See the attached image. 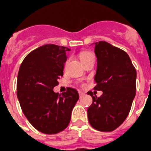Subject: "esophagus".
<instances>
[{
    "mask_svg": "<svg viewBox=\"0 0 151 151\" xmlns=\"http://www.w3.org/2000/svg\"><path fill=\"white\" fill-rule=\"evenodd\" d=\"M78 93H79V96H84V95H85V92H81V91H79V92H78Z\"/></svg>",
    "mask_w": 151,
    "mask_h": 151,
    "instance_id": "esophagus-1",
    "label": "esophagus"
}]
</instances>
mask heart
Here are the masks:
<instances>
[{
    "label": "heart",
    "instance_id": "obj_1",
    "mask_svg": "<svg viewBox=\"0 0 151 151\" xmlns=\"http://www.w3.org/2000/svg\"><path fill=\"white\" fill-rule=\"evenodd\" d=\"M92 56H94V55L92 54V52H88V51L81 52L80 54H79V58H80L81 61V62L85 61V60H86V59H88V58H90V57Z\"/></svg>",
    "mask_w": 151,
    "mask_h": 151
}]
</instances>
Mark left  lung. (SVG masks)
Here are the masks:
<instances>
[{
	"label": "left lung",
	"instance_id": "obj_1",
	"mask_svg": "<svg viewBox=\"0 0 151 151\" xmlns=\"http://www.w3.org/2000/svg\"><path fill=\"white\" fill-rule=\"evenodd\" d=\"M97 70L94 89L102 91L100 97H92L88 118L92 128L111 132L126 119L136 96V70L129 55L106 41L95 43Z\"/></svg>",
	"mask_w": 151,
	"mask_h": 151
}]
</instances>
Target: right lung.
Instances as JSON below:
<instances>
[{"mask_svg": "<svg viewBox=\"0 0 151 151\" xmlns=\"http://www.w3.org/2000/svg\"><path fill=\"white\" fill-rule=\"evenodd\" d=\"M68 48L45 45L23 59L17 78V97L22 112L33 126L45 134H56L68 126L79 99L77 90L67 88L62 94L54 87L63 76Z\"/></svg>", "mask_w": 151, "mask_h": 151, "instance_id": "1", "label": "right lung"}]
</instances>
